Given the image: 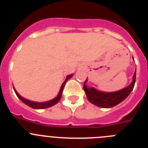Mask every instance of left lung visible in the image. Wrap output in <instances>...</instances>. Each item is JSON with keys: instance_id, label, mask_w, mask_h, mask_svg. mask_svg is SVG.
Returning <instances> with one entry per match:
<instances>
[{"instance_id": "8db88e82", "label": "left lung", "mask_w": 148, "mask_h": 148, "mask_svg": "<svg viewBox=\"0 0 148 148\" xmlns=\"http://www.w3.org/2000/svg\"><path fill=\"white\" fill-rule=\"evenodd\" d=\"M136 70H135V73L133 74V80L130 84L125 88L115 92H104V91L98 90L94 87H88L86 84L87 82V80L84 84V90L85 92L87 99L90 103L99 108H111L117 105L125 100L132 92L135 85L136 75Z\"/></svg>"}]
</instances>
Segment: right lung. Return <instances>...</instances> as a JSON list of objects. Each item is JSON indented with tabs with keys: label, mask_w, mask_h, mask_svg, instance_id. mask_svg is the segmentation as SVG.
<instances>
[{
	"label": "right lung",
	"mask_w": 148,
	"mask_h": 148,
	"mask_svg": "<svg viewBox=\"0 0 148 148\" xmlns=\"http://www.w3.org/2000/svg\"><path fill=\"white\" fill-rule=\"evenodd\" d=\"M73 74H70V75H69L66 76V79H65V81L64 82V83L61 84L59 92H58V95H57V96H56V98L53 99L52 100L47 101H44V102H37V101H33L28 100V99L22 97L21 95H19V94H18V92L16 91V90L15 89V87H14V86H13V89H14V90H15V94L17 95V96L18 97V99H20L21 101H23L24 104H27V106H29V107H30V108H33V109H45V108H50V107L55 105V104H56L58 102V101H59L60 99H61V95H62L63 90H64V87L65 84H66V82H67V81L69 80L70 78H72V76H73Z\"/></svg>",
	"instance_id": "right-lung-1"
}]
</instances>
